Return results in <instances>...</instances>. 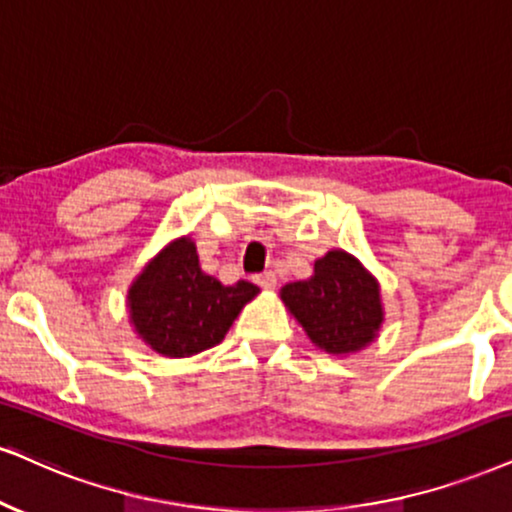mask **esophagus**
I'll return each instance as SVG.
<instances>
[{"label":"esophagus","mask_w":512,"mask_h":512,"mask_svg":"<svg viewBox=\"0 0 512 512\" xmlns=\"http://www.w3.org/2000/svg\"><path fill=\"white\" fill-rule=\"evenodd\" d=\"M256 285L261 289H275L277 285V277L275 273H263V275H256Z\"/></svg>","instance_id":"esophagus-1"}]
</instances>
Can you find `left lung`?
Instances as JSON below:
<instances>
[{
    "label": "left lung",
    "mask_w": 512,
    "mask_h": 512,
    "mask_svg": "<svg viewBox=\"0 0 512 512\" xmlns=\"http://www.w3.org/2000/svg\"><path fill=\"white\" fill-rule=\"evenodd\" d=\"M280 299L308 339L334 356L375 342L384 320L380 285L356 256L342 249L318 258L308 280L282 287Z\"/></svg>",
    "instance_id": "left-lung-1"
}]
</instances>
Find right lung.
Listing matches in <instances>:
<instances>
[{"instance_id": "1", "label": "right lung", "mask_w": 512, "mask_h": 512, "mask_svg": "<svg viewBox=\"0 0 512 512\" xmlns=\"http://www.w3.org/2000/svg\"><path fill=\"white\" fill-rule=\"evenodd\" d=\"M258 287L239 280L225 287L199 266L197 246L180 237L144 266L128 289L130 323L149 349L189 358L225 339Z\"/></svg>"}]
</instances>
